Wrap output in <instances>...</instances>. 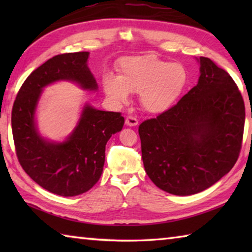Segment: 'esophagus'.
<instances>
[{"label":"esophagus","mask_w":252,"mask_h":252,"mask_svg":"<svg viewBox=\"0 0 252 252\" xmlns=\"http://www.w3.org/2000/svg\"><path fill=\"white\" fill-rule=\"evenodd\" d=\"M138 123H139L138 119L134 117H127L126 119V125L127 126H138Z\"/></svg>","instance_id":"obj_1"}]
</instances>
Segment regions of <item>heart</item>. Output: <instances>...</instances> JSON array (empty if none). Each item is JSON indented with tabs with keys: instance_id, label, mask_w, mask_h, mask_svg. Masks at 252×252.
Listing matches in <instances>:
<instances>
[{
	"instance_id": "heart-1",
	"label": "heart",
	"mask_w": 252,
	"mask_h": 252,
	"mask_svg": "<svg viewBox=\"0 0 252 252\" xmlns=\"http://www.w3.org/2000/svg\"><path fill=\"white\" fill-rule=\"evenodd\" d=\"M119 75L105 73L102 87L116 104L139 93L140 103L151 113H160L176 103L188 83V71L178 62H168L155 54L123 58L118 64Z\"/></svg>"
}]
</instances>
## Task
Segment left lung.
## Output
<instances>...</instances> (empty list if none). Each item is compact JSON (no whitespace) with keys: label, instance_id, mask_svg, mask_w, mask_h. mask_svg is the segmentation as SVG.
<instances>
[{"label":"left lung","instance_id":"left-lung-1","mask_svg":"<svg viewBox=\"0 0 252 252\" xmlns=\"http://www.w3.org/2000/svg\"><path fill=\"white\" fill-rule=\"evenodd\" d=\"M198 83L171 109L139 126L142 160L155 185L174 195L208 189L241 149L245 103L228 72L200 57Z\"/></svg>","mask_w":252,"mask_h":252}]
</instances>
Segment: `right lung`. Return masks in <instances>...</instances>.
Listing matches in <instances>:
<instances>
[{"label": "right lung", "mask_w": 252, "mask_h": 252, "mask_svg": "<svg viewBox=\"0 0 252 252\" xmlns=\"http://www.w3.org/2000/svg\"><path fill=\"white\" fill-rule=\"evenodd\" d=\"M89 55L65 53L48 60L24 81L12 110L16 156L23 170L37 185L62 197L82 194L99 181L106 142L125 125L119 112L97 110L85 102L64 140L55 141L41 134L36 111L46 87L67 81L81 90L97 91L96 80L88 66Z\"/></svg>", "instance_id": "obj_1"}]
</instances>
